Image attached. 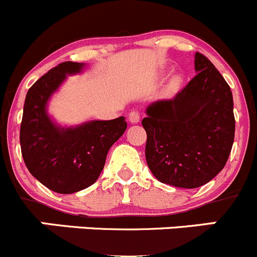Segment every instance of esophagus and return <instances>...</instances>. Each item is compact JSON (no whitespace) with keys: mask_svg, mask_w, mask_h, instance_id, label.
Listing matches in <instances>:
<instances>
[{"mask_svg":"<svg viewBox=\"0 0 257 257\" xmlns=\"http://www.w3.org/2000/svg\"><path fill=\"white\" fill-rule=\"evenodd\" d=\"M139 120H141V115H139L138 111H132L131 114H129V121H131L132 124H137L139 123Z\"/></svg>","mask_w":257,"mask_h":257,"instance_id":"1","label":"esophagus"}]
</instances>
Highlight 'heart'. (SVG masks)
I'll return each mask as SVG.
<instances>
[{
    "instance_id": "obj_1",
    "label": "heart",
    "mask_w": 257,
    "mask_h": 257,
    "mask_svg": "<svg viewBox=\"0 0 257 257\" xmlns=\"http://www.w3.org/2000/svg\"><path fill=\"white\" fill-rule=\"evenodd\" d=\"M178 84H179L178 80H174V81H173V85H174V86H177V85H178Z\"/></svg>"
}]
</instances>
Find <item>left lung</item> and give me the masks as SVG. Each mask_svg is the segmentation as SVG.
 <instances>
[{
    "mask_svg": "<svg viewBox=\"0 0 257 257\" xmlns=\"http://www.w3.org/2000/svg\"><path fill=\"white\" fill-rule=\"evenodd\" d=\"M196 76L173 99L147 106L146 159L159 182L197 188L225 167L235 138L231 89L212 62L195 55Z\"/></svg>",
    "mask_w": 257,
    "mask_h": 257,
    "instance_id": "left-lung-1",
    "label": "left lung"
}]
</instances>
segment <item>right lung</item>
<instances>
[{"mask_svg":"<svg viewBox=\"0 0 257 257\" xmlns=\"http://www.w3.org/2000/svg\"><path fill=\"white\" fill-rule=\"evenodd\" d=\"M84 62H62L39 79L26 94L20 143L30 173L62 195L88 188L100 176L110 147L126 129L124 116L62 126L47 104L69 75L83 73Z\"/></svg>","mask_w":257,"mask_h":257,"instance_id":"right-lung-1","label":"right lung"}]
</instances>
